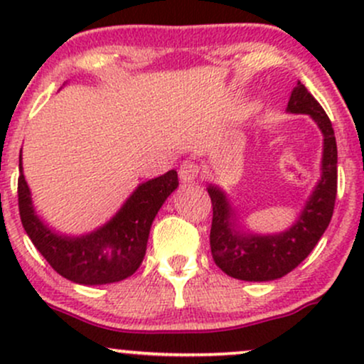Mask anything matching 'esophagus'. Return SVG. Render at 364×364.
<instances>
[{
	"label": "esophagus",
	"mask_w": 364,
	"mask_h": 364,
	"mask_svg": "<svg viewBox=\"0 0 364 364\" xmlns=\"http://www.w3.org/2000/svg\"><path fill=\"white\" fill-rule=\"evenodd\" d=\"M200 176V166L193 161H185L179 168V179L183 183H195Z\"/></svg>",
	"instance_id": "obj_1"
}]
</instances>
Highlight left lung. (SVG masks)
I'll return each instance as SVG.
<instances>
[{
    "label": "left lung",
    "instance_id": "1",
    "mask_svg": "<svg viewBox=\"0 0 364 364\" xmlns=\"http://www.w3.org/2000/svg\"><path fill=\"white\" fill-rule=\"evenodd\" d=\"M287 111L310 114L323 133L321 179L289 231L274 236H243L232 229L231 207L223 191L208 186L212 200L210 252L223 272L240 281H274L289 274L315 248L332 219L337 196V144L332 123L301 82L292 90Z\"/></svg>",
    "mask_w": 364,
    "mask_h": 364
}]
</instances>
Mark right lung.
<instances>
[{
    "label": "right lung",
    "instance_id": "right-lung-1",
    "mask_svg": "<svg viewBox=\"0 0 364 364\" xmlns=\"http://www.w3.org/2000/svg\"><path fill=\"white\" fill-rule=\"evenodd\" d=\"M176 188L178 173L173 169L136 188L104 228L82 237H65L49 231L34 214L20 157V219L39 253L65 279L87 286L119 282L140 267L147 250L150 225Z\"/></svg>",
    "mask_w": 364,
    "mask_h": 364
}]
</instances>
